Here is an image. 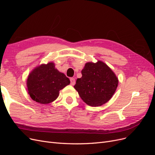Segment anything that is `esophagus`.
Returning <instances> with one entry per match:
<instances>
[{
  "mask_svg": "<svg viewBox=\"0 0 155 155\" xmlns=\"http://www.w3.org/2000/svg\"><path fill=\"white\" fill-rule=\"evenodd\" d=\"M75 83H76V80H75V79L73 78H70V84H71V85H74Z\"/></svg>",
  "mask_w": 155,
  "mask_h": 155,
  "instance_id": "34e87169",
  "label": "esophagus"
}]
</instances>
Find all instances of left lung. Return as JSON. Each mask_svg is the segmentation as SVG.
Wrapping results in <instances>:
<instances>
[{"mask_svg": "<svg viewBox=\"0 0 155 155\" xmlns=\"http://www.w3.org/2000/svg\"><path fill=\"white\" fill-rule=\"evenodd\" d=\"M81 74L74 88L85 104L99 107L110 100L118 87V79L105 63L101 61L96 63L88 62Z\"/></svg>", "mask_w": 155, "mask_h": 155, "instance_id": "1", "label": "left lung"}]
</instances>
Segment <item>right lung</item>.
Listing matches in <instances>:
<instances>
[{"mask_svg": "<svg viewBox=\"0 0 155 155\" xmlns=\"http://www.w3.org/2000/svg\"><path fill=\"white\" fill-rule=\"evenodd\" d=\"M70 83V79L50 62L33 70L28 77L26 85L33 100L41 104H48L57 99L59 91Z\"/></svg>", "mask_w": 155, "mask_h": 155, "instance_id": "right-lung-1", "label": "right lung"}]
</instances>
